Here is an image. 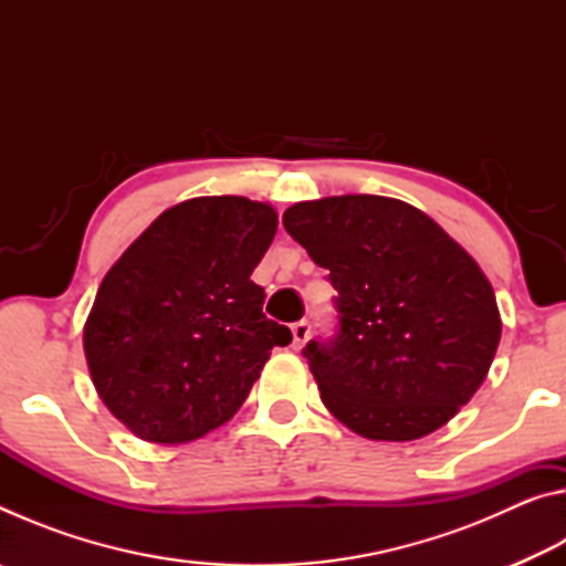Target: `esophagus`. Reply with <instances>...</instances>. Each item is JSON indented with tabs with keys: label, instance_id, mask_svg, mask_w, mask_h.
Returning <instances> with one entry per match:
<instances>
[{
	"label": "esophagus",
	"instance_id": "esophagus-1",
	"mask_svg": "<svg viewBox=\"0 0 566 566\" xmlns=\"http://www.w3.org/2000/svg\"><path fill=\"white\" fill-rule=\"evenodd\" d=\"M310 324L306 322H296V324H292V347H294V352H300L304 344H306V339H310Z\"/></svg>",
	"mask_w": 566,
	"mask_h": 566
}]
</instances>
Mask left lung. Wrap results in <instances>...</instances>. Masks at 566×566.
<instances>
[{
	"instance_id": "1",
	"label": "left lung",
	"mask_w": 566,
	"mask_h": 566,
	"mask_svg": "<svg viewBox=\"0 0 566 566\" xmlns=\"http://www.w3.org/2000/svg\"><path fill=\"white\" fill-rule=\"evenodd\" d=\"M282 222L339 292L337 339L304 349L332 417L375 442L444 427L482 387L502 337L474 256L391 197L300 202Z\"/></svg>"
}]
</instances>
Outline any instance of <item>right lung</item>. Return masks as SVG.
I'll return each mask as SVG.
<instances>
[{
	"mask_svg": "<svg viewBox=\"0 0 566 566\" xmlns=\"http://www.w3.org/2000/svg\"><path fill=\"white\" fill-rule=\"evenodd\" d=\"M276 209L195 197L161 212L109 266L84 322V357L104 407L134 437L187 444L237 415L292 332L262 314L252 276Z\"/></svg>",
	"mask_w": 566,
	"mask_h": 566,
	"instance_id": "obj_1",
	"label": "right lung"
}]
</instances>
